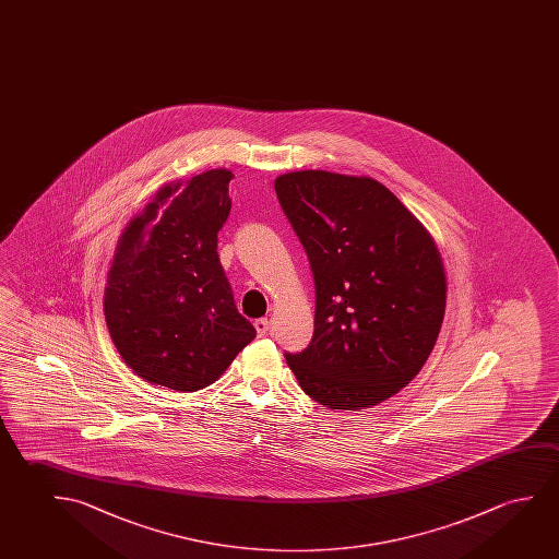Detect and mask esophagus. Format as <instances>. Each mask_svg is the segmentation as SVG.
<instances>
[{
    "label": "esophagus",
    "mask_w": 559,
    "mask_h": 559,
    "mask_svg": "<svg viewBox=\"0 0 559 559\" xmlns=\"http://www.w3.org/2000/svg\"><path fill=\"white\" fill-rule=\"evenodd\" d=\"M253 326H255V331H258L259 336L265 335L266 331L271 329V323H269V319L261 318L253 323Z\"/></svg>",
    "instance_id": "obj_1"
}]
</instances>
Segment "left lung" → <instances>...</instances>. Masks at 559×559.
I'll return each instance as SVG.
<instances>
[{"instance_id":"8db88e82","label":"left lung","mask_w":559,"mask_h":559,"mask_svg":"<svg viewBox=\"0 0 559 559\" xmlns=\"http://www.w3.org/2000/svg\"><path fill=\"white\" fill-rule=\"evenodd\" d=\"M276 198L310 259L316 331L286 361L306 395L361 411L408 385L445 316L447 281L426 226L370 176L298 170Z\"/></svg>"}]
</instances>
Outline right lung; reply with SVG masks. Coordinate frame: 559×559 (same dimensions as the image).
Listing matches in <instances>:
<instances>
[{
  "label": "right lung",
  "mask_w": 559,
  "mask_h": 559,
  "mask_svg": "<svg viewBox=\"0 0 559 559\" xmlns=\"http://www.w3.org/2000/svg\"><path fill=\"white\" fill-rule=\"evenodd\" d=\"M234 174L168 181L121 233L104 288V318L129 370L193 393L215 383L255 329L241 318L216 253Z\"/></svg>",
  "instance_id": "right-lung-1"
}]
</instances>
